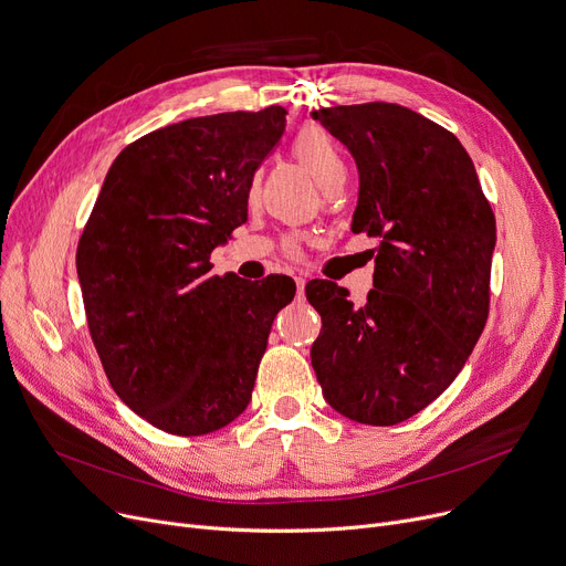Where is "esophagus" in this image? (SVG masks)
<instances>
[{
	"instance_id": "obj_1",
	"label": "esophagus",
	"mask_w": 566,
	"mask_h": 566,
	"mask_svg": "<svg viewBox=\"0 0 566 566\" xmlns=\"http://www.w3.org/2000/svg\"><path fill=\"white\" fill-rule=\"evenodd\" d=\"M305 277L303 275H298V277H295V289H298V295H303V291H305Z\"/></svg>"
}]
</instances>
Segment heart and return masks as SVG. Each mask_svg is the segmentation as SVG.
I'll return each mask as SVG.
<instances>
[{
	"label": "heart",
	"mask_w": 566,
	"mask_h": 566,
	"mask_svg": "<svg viewBox=\"0 0 566 566\" xmlns=\"http://www.w3.org/2000/svg\"><path fill=\"white\" fill-rule=\"evenodd\" d=\"M293 156L312 174L314 181L323 192H339L346 184V163L339 154L335 142L318 128H305L293 142ZM256 192V184L252 186V195ZM286 250H298V241L289 238Z\"/></svg>",
	"instance_id": "heart-1"
}]
</instances>
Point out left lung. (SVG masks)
Wrapping results in <instances>:
<instances>
[{
  "mask_svg": "<svg viewBox=\"0 0 566 566\" xmlns=\"http://www.w3.org/2000/svg\"><path fill=\"white\" fill-rule=\"evenodd\" d=\"M360 176L350 229L378 238L374 289L355 307L328 280L312 367L325 401L371 427L399 424L450 388L489 316L495 216L461 142L397 103L312 112Z\"/></svg>",
  "mask_w": 566,
  "mask_h": 566,
  "instance_id": "left-lung-1",
  "label": "left lung"
}]
</instances>
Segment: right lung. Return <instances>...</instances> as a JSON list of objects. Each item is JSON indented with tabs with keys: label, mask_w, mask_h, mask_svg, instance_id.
<instances>
[{
	"label": "right lung",
	"mask_w": 566,
	"mask_h": 566,
	"mask_svg": "<svg viewBox=\"0 0 566 566\" xmlns=\"http://www.w3.org/2000/svg\"><path fill=\"white\" fill-rule=\"evenodd\" d=\"M286 109L186 118L112 163L77 245L88 333L130 410L174 436L218 431L250 399L286 275L261 284L211 273V252L248 222L254 171Z\"/></svg>",
	"instance_id": "obj_1"
}]
</instances>
